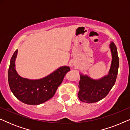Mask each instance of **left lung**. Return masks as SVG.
<instances>
[{"instance_id":"8db88e82","label":"left lung","mask_w":130,"mask_h":130,"mask_svg":"<svg viewBox=\"0 0 130 130\" xmlns=\"http://www.w3.org/2000/svg\"><path fill=\"white\" fill-rule=\"evenodd\" d=\"M112 55L111 67L107 75L99 79H93L86 74H80L78 98L82 102L95 103L108 95L115 85L118 74L119 58L116 45L113 42L109 45Z\"/></svg>"}]
</instances>
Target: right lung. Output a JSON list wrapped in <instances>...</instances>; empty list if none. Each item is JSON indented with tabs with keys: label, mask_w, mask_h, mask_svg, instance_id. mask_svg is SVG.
Instances as JSON below:
<instances>
[{
	"label": "right lung",
	"mask_w": 130,
	"mask_h": 130,
	"mask_svg": "<svg viewBox=\"0 0 130 130\" xmlns=\"http://www.w3.org/2000/svg\"><path fill=\"white\" fill-rule=\"evenodd\" d=\"M18 50L13 53L8 70V82L15 96L24 104L40 105L54 95L65 74L70 70L69 66L60 67L41 79L31 80L22 77L15 69Z\"/></svg>",
	"instance_id": "obj_1"
}]
</instances>
